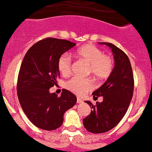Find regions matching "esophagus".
Masks as SVG:
<instances>
[{
	"mask_svg": "<svg viewBox=\"0 0 152 152\" xmlns=\"http://www.w3.org/2000/svg\"><path fill=\"white\" fill-rule=\"evenodd\" d=\"M83 101L81 99V98H77V103H83Z\"/></svg>",
	"mask_w": 152,
	"mask_h": 152,
	"instance_id": "obj_1",
	"label": "esophagus"
}]
</instances>
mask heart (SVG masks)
<instances>
[{
    "mask_svg": "<svg viewBox=\"0 0 152 152\" xmlns=\"http://www.w3.org/2000/svg\"><path fill=\"white\" fill-rule=\"evenodd\" d=\"M76 56L88 66L87 75L91 74L97 80L108 79L113 70V60L104 54L103 50L91 45H85L76 51ZM72 59L68 54H62L57 61V68L63 76L70 74L72 69ZM68 90L77 95H84L92 90L93 83L90 79L74 77L66 82Z\"/></svg>",
    "mask_w": 152,
    "mask_h": 152,
    "instance_id": "obj_1",
    "label": "heart"
}]
</instances>
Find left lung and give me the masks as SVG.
Listing matches in <instances>:
<instances>
[{
  "label": "left lung",
  "instance_id": "8db88e82",
  "mask_svg": "<svg viewBox=\"0 0 152 152\" xmlns=\"http://www.w3.org/2000/svg\"><path fill=\"white\" fill-rule=\"evenodd\" d=\"M111 48L115 61L110 77L92 93L93 97L103 96V102H86L91 107L90 114L83 119V125L88 132L103 133L119 124L129 107L134 90V78L129 57L121 49L111 43L100 42Z\"/></svg>",
  "mask_w": 152,
  "mask_h": 152
}]
</instances>
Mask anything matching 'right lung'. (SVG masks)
Here are the masks:
<instances>
[{"label": "right lung", "instance_id": "obj_1", "mask_svg": "<svg viewBox=\"0 0 152 152\" xmlns=\"http://www.w3.org/2000/svg\"><path fill=\"white\" fill-rule=\"evenodd\" d=\"M75 45L65 39L46 38L34 44L23 58L16 85L18 99L28 120L40 129L59 128L64 113L76 104V95L68 90L63 89L61 96L49 92L60 77L59 57Z\"/></svg>", "mask_w": 152, "mask_h": 152}]
</instances>
